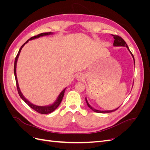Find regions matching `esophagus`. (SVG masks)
<instances>
[{
    "instance_id": "obj_1",
    "label": "esophagus",
    "mask_w": 150,
    "mask_h": 150,
    "mask_svg": "<svg viewBox=\"0 0 150 150\" xmlns=\"http://www.w3.org/2000/svg\"><path fill=\"white\" fill-rule=\"evenodd\" d=\"M76 79L78 81H82L84 79V76L82 74H78L76 75Z\"/></svg>"
}]
</instances>
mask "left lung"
Masks as SVG:
<instances>
[{"instance_id":"8db88e82","label":"left lung","mask_w":150,"mask_h":150,"mask_svg":"<svg viewBox=\"0 0 150 150\" xmlns=\"http://www.w3.org/2000/svg\"><path fill=\"white\" fill-rule=\"evenodd\" d=\"M113 36V38H114L115 40H114V43H113V46H115V47H117V46H122V47H126L127 49H128V51L130 52L131 55L132 56L133 58V61H134V64L135 65V61H134V56L133 55V54L131 53V52L130 51V50L128 46V45H127V44L126 43V42L125 41V40L122 39L121 37H120V36L118 35H112ZM86 103H87L88 107L91 109V110H92L94 112H99V113H108V112H113L116 111V110H117V109L119 108V107L116 108V109H115V110H106V111H101V110H96V109H94V108H93L90 105V104H89L88 100H87V98H86Z\"/></svg>"}]
</instances>
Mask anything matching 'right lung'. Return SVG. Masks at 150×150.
<instances>
[{
  "label": "right lung",
  "instance_id": "add662e5",
  "mask_svg": "<svg viewBox=\"0 0 150 150\" xmlns=\"http://www.w3.org/2000/svg\"><path fill=\"white\" fill-rule=\"evenodd\" d=\"M51 34H53V33L52 32H50V33H41L40 34H38L37 35H35L34 37H32L30 38L29 39H28L27 41L22 45V46L21 47L20 49L19 52L17 53V55L15 59V62H14V69H13V72H14V76H15V78H16V85H17V91H18V93H19L20 97L21 98V99L23 100L29 106H30L31 108H33V110H34L35 111H37L39 113H40V114H49V113H51L52 112H53L54 110H56V109L59 106V104H61V101H62V99L63 98V96H64V92H65V90L66 89L64 88L63 89L62 91L61 92V93L59 95L57 98L56 100L54 101V103L50 104V105H47V106H37V105H35V104L31 103L29 100H28L24 96V95L22 94V93L21 91V89L19 88V83H18V80H17V74H16V66H17V62L18 60V58H19V54L20 52L21 51V49H22L24 46V45L25 44L28 43L29 42V40H33L35 39H37L39 38L40 37H42V36H45V35H51Z\"/></svg>",
  "mask_w": 150,
  "mask_h": 150
}]
</instances>
